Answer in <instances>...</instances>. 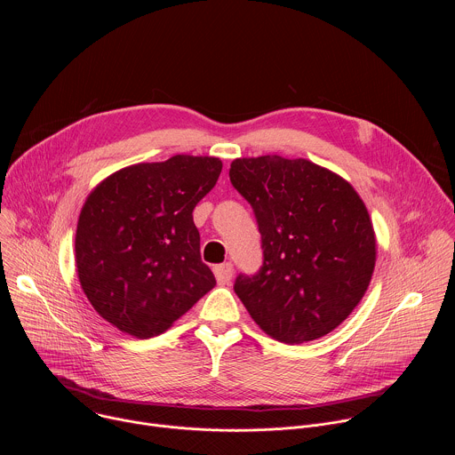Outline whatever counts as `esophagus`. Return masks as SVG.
<instances>
[{"label":"esophagus","instance_id":"esophagus-1","mask_svg":"<svg viewBox=\"0 0 455 455\" xmlns=\"http://www.w3.org/2000/svg\"><path fill=\"white\" fill-rule=\"evenodd\" d=\"M214 275H216V281L218 284H228L232 275H234V268L230 263H225V265H218L214 268Z\"/></svg>","mask_w":455,"mask_h":455}]
</instances>
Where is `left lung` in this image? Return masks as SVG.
<instances>
[{
    "instance_id": "8db88e82",
    "label": "left lung",
    "mask_w": 455,
    "mask_h": 455,
    "mask_svg": "<svg viewBox=\"0 0 455 455\" xmlns=\"http://www.w3.org/2000/svg\"><path fill=\"white\" fill-rule=\"evenodd\" d=\"M230 181L251 205L265 263L239 275L235 293L268 337L302 344L326 337L365 295L376 234L360 194L306 158H235Z\"/></svg>"
}]
</instances>
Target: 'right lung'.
I'll use <instances>...</instances> for the list:
<instances>
[{
  "label": "right lung",
  "instance_id": "obj_1",
  "mask_svg": "<svg viewBox=\"0 0 455 455\" xmlns=\"http://www.w3.org/2000/svg\"><path fill=\"white\" fill-rule=\"evenodd\" d=\"M216 156L135 164L93 187L76 232V267L93 309L135 339L165 333L216 286L192 211L216 185Z\"/></svg>",
  "mask_w": 455,
  "mask_h": 455
}]
</instances>
